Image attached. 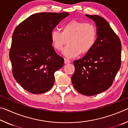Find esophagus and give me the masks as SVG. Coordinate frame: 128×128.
I'll return each instance as SVG.
<instances>
[{"instance_id":"1","label":"esophagus","mask_w":128,"mask_h":128,"mask_svg":"<svg viewBox=\"0 0 128 128\" xmlns=\"http://www.w3.org/2000/svg\"><path fill=\"white\" fill-rule=\"evenodd\" d=\"M70 62V61L69 59H64V63L65 64H68V63H69Z\"/></svg>"}]
</instances>
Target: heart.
I'll return each mask as SVG.
<instances>
[{
    "label": "heart",
    "mask_w": 128,
    "mask_h": 128,
    "mask_svg": "<svg viewBox=\"0 0 128 128\" xmlns=\"http://www.w3.org/2000/svg\"><path fill=\"white\" fill-rule=\"evenodd\" d=\"M97 32L95 26L91 23H85L73 20L65 24L61 32L54 30L51 34L52 44L56 50L63 51V55L71 58L88 54L94 47L96 40Z\"/></svg>",
    "instance_id": "heart-1"
}]
</instances>
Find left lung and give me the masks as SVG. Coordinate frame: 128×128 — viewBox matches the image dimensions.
<instances>
[{"label": "left lung", "mask_w": 128, "mask_h": 128, "mask_svg": "<svg viewBox=\"0 0 128 128\" xmlns=\"http://www.w3.org/2000/svg\"><path fill=\"white\" fill-rule=\"evenodd\" d=\"M96 26L97 38L92 48L73 62L72 82L81 94L92 96L111 87L121 66V44L108 22L98 15L86 14Z\"/></svg>", "instance_id": "obj_1"}]
</instances>
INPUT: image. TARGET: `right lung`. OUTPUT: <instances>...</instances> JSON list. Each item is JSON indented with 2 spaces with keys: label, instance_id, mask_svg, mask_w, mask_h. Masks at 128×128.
Returning a JSON list of instances; mask_svg holds the SVG:
<instances>
[{
  "label": "right lung",
  "instance_id": "1",
  "mask_svg": "<svg viewBox=\"0 0 128 128\" xmlns=\"http://www.w3.org/2000/svg\"><path fill=\"white\" fill-rule=\"evenodd\" d=\"M66 12L33 14L20 23L12 35L10 59L16 81L34 94L48 91L55 82L54 73L63 66L64 59L52 46L51 34Z\"/></svg>",
  "mask_w": 128,
  "mask_h": 128
}]
</instances>
